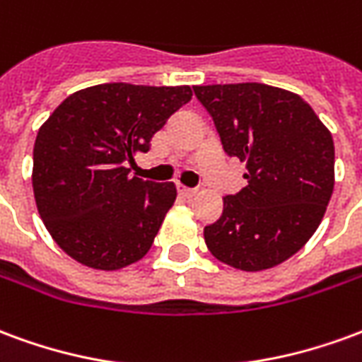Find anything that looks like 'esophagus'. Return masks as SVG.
<instances>
[{
    "label": "esophagus",
    "mask_w": 362,
    "mask_h": 362,
    "mask_svg": "<svg viewBox=\"0 0 362 362\" xmlns=\"http://www.w3.org/2000/svg\"><path fill=\"white\" fill-rule=\"evenodd\" d=\"M178 194H180L182 197H194L196 196V189L186 188V186H178Z\"/></svg>",
    "instance_id": "esophagus-1"
}]
</instances>
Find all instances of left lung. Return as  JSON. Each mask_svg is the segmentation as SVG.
Segmentation results:
<instances>
[{"label": "left lung", "mask_w": 362, "mask_h": 362, "mask_svg": "<svg viewBox=\"0 0 362 362\" xmlns=\"http://www.w3.org/2000/svg\"><path fill=\"white\" fill-rule=\"evenodd\" d=\"M228 157L246 163L248 184L223 197V215L204 228L215 258L262 272L308 243L334 192V139L310 104L264 83L194 87Z\"/></svg>", "instance_id": "obj_1"}]
</instances>
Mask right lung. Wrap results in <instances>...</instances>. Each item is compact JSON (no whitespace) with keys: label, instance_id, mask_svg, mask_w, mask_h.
<instances>
[{"label":"right lung","instance_id":"1","mask_svg":"<svg viewBox=\"0 0 362 362\" xmlns=\"http://www.w3.org/2000/svg\"><path fill=\"white\" fill-rule=\"evenodd\" d=\"M192 89L104 83L69 95L38 129L33 189L38 213L67 256L116 272L149 252L176 199L173 182H143L126 163Z\"/></svg>","mask_w":362,"mask_h":362}]
</instances>
